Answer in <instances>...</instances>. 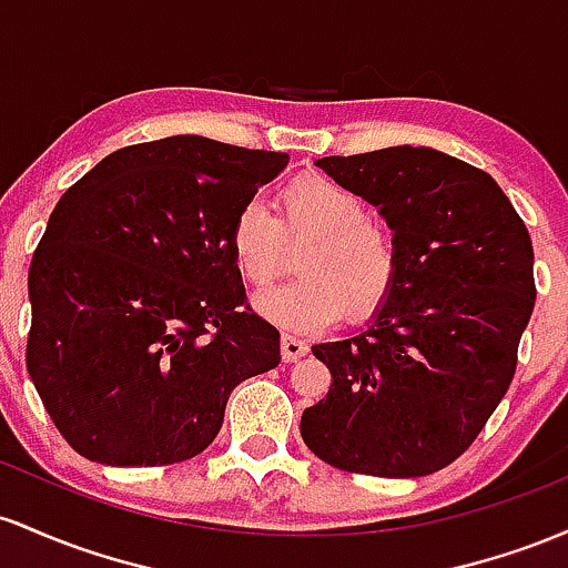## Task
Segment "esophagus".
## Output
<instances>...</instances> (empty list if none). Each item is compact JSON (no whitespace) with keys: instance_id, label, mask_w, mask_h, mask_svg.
<instances>
[{"instance_id":"1","label":"esophagus","mask_w":568,"mask_h":568,"mask_svg":"<svg viewBox=\"0 0 568 568\" xmlns=\"http://www.w3.org/2000/svg\"><path fill=\"white\" fill-rule=\"evenodd\" d=\"M305 354H308V343H305L303 337L282 335V359L284 362H297Z\"/></svg>"}]
</instances>
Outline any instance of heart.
I'll use <instances>...</instances> for the list:
<instances>
[{"mask_svg":"<svg viewBox=\"0 0 568 568\" xmlns=\"http://www.w3.org/2000/svg\"><path fill=\"white\" fill-rule=\"evenodd\" d=\"M233 263L250 284L276 278L290 246H303L301 276L254 295V311L286 329H322L343 311L359 318L378 308L399 273V246L384 222L346 184L327 176H303L278 195V216L257 201L235 214Z\"/></svg>","mask_w":568,"mask_h":568,"instance_id":"heart-1","label":"heart"}]
</instances>
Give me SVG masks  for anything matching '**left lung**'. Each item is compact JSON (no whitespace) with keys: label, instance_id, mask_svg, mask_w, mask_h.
I'll return each instance as SVG.
<instances>
[{"label":"left lung","instance_id":"left-lung-1","mask_svg":"<svg viewBox=\"0 0 568 568\" xmlns=\"http://www.w3.org/2000/svg\"><path fill=\"white\" fill-rule=\"evenodd\" d=\"M316 165L378 206L399 273L367 329L311 348L333 384L303 410L301 435L343 473L432 475L475 443L513 384L537 301L531 239L490 174L432 146Z\"/></svg>","mask_w":568,"mask_h":568}]
</instances>
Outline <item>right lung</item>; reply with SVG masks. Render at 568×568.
Masks as SVG:
<instances>
[{
	"mask_svg": "<svg viewBox=\"0 0 568 568\" xmlns=\"http://www.w3.org/2000/svg\"><path fill=\"white\" fill-rule=\"evenodd\" d=\"M286 163L187 133L112 152L55 203L29 267L27 367L80 456L187 462L233 388L282 362L227 235Z\"/></svg>",
	"mask_w": 568,
	"mask_h": 568,
	"instance_id": "1",
	"label": "right lung"
}]
</instances>
